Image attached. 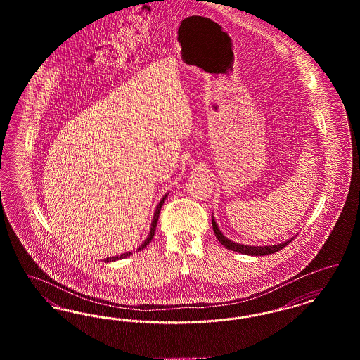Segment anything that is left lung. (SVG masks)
<instances>
[{
    "mask_svg": "<svg viewBox=\"0 0 360 360\" xmlns=\"http://www.w3.org/2000/svg\"><path fill=\"white\" fill-rule=\"evenodd\" d=\"M212 226H213V231H214V235L217 240L223 244L225 248L231 250V251H235V252H240V254H245V255H252V257H263V255H270V254H274L276 251H281L283 247H286L291 240H288L285 243H281V244H275V245H263V247H254V245H245V244H239V243H233L229 239H226L224 236L223 233L220 232L217 224L214 221V219L212 217Z\"/></svg>",
    "mask_w": 360,
    "mask_h": 360,
    "instance_id": "1",
    "label": "left lung"
}]
</instances>
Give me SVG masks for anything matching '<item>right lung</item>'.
<instances>
[{"label": "right lung", "instance_id": "add662e5", "mask_svg": "<svg viewBox=\"0 0 360 360\" xmlns=\"http://www.w3.org/2000/svg\"><path fill=\"white\" fill-rule=\"evenodd\" d=\"M166 197L167 195H165L162 200H160V202H159V205L156 206V210H155L154 219H153V223H151V231H150V235H148V238L146 239V241L137 248L139 251H141L144 247H147L148 244H150V241L153 240L155 235V229H156V224H158V219H159V213H160V209H162V206L165 204V200H166ZM129 255H132V252H125V254H122L120 257H106L105 259V262H113V260H119V259H122V257H129Z\"/></svg>", "mask_w": 360, "mask_h": 360}]
</instances>
